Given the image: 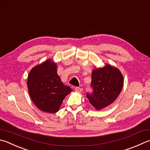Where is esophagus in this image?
I'll return each mask as SVG.
<instances>
[{
    "label": "esophagus",
    "mask_w": 150,
    "mask_h": 150,
    "mask_svg": "<svg viewBox=\"0 0 150 150\" xmlns=\"http://www.w3.org/2000/svg\"><path fill=\"white\" fill-rule=\"evenodd\" d=\"M83 88H80V87H76L75 88V91L78 92H81L83 91Z\"/></svg>",
    "instance_id": "34e87169"
}]
</instances>
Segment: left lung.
Here are the masks:
<instances>
[{
  "mask_svg": "<svg viewBox=\"0 0 150 150\" xmlns=\"http://www.w3.org/2000/svg\"><path fill=\"white\" fill-rule=\"evenodd\" d=\"M123 85V77L117 68L107 64L92 73L91 94L87 93L90 103L97 110L111 104L117 98Z\"/></svg>",
  "mask_w": 150,
  "mask_h": 150,
  "instance_id": "obj_1",
  "label": "left lung"
}]
</instances>
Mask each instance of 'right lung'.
<instances>
[{"label": "right lung", "mask_w": 150, "mask_h": 150, "mask_svg": "<svg viewBox=\"0 0 150 150\" xmlns=\"http://www.w3.org/2000/svg\"><path fill=\"white\" fill-rule=\"evenodd\" d=\"M57 66L50 59L34 67L28 75V87L31 100L42 111L54 113L72 91L64 85L57 73Z\"/></svg>", "instance_id": "obj_1"}]
</instances>
